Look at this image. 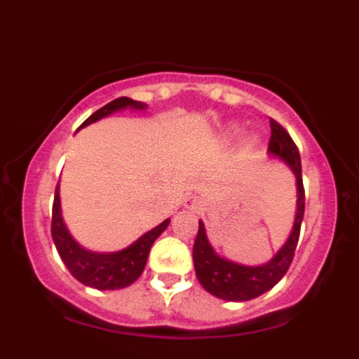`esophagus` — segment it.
I'll return each instance as SVG.
<instances>
[{
  "instance_id": "obj_1",
  "label": "esophagus",
  "mask_w": 359,
  "mask_h": 359,
  "mask_svg": "<svg viewBox=\"0 0 359 359\" xmlns=\"http://www.w3.org/2000/svg\"><path fill=\"white\" fill-rule=\"evenodd\" d=\"M199 207H201V201H199V199H194V201H192V208H196V210H198Z\"/></svg>"
}]
</instances>
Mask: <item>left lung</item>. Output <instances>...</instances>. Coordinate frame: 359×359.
Masks as SVG:
<instances>
[{
    "label": "left lung",
    "mask_w": 359,
    "mask_h": 359,
    "mask_svg": "<svg viewBox=\"0 0 359 359\" xmlns=\"http://www.w3.org/2000/svg\"><path fill=\"white\" fill-rule=\"evenodd\" d=\"M269 128H271V136H269V152L277 154L278 158L286 161L293 169L297 176L298 187V208L297 219H294L293 231H291L287 243L282 246L280 252L264 266H241L233 262L221 259L214 253L212 246L208 244L205 226L199 223L198 236L194 241V268L196 277L201 282V286L212 293L214 297L230 300V302H244L252 300L259 294L266 293L268 290L277 284L293 262L294 250H297L298 237H300V226H302L304 210H306V190L302 183V165H300V154L298 147L294 145L290 133L282 128L277 120L269 118Z\"/></svg>",
    "instance_id": "1"
}]
</instances>
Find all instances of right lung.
I'll return each mask as SVG.
<instances>
[{
	"label": "right lung",
	"mask_w": 359,
	"mask_h": 359,
	"mask_svg": "<svg viewBox=\"0 0 359 359\" xmlns=\"http://www.w3.org/2000/svg\"><path fill=\"white\" fill-rule=\"evenodd\" d=\"M128 106L142 109L144 104L136 102V100L128 97L115 98L113 102L106 104L104 107L95 111L93 115L86 120L81 128L109 115L113 111ZM169 223L170 219H165L163 223L158 224L156 228H152L151 231H147L145 236H142L136 243H133L129 248L122 250V252H86L72 239L65 223H62L61 203H59V185L55 189V198H53L52 207V237L53 243H55V248L59 255H61L62 262L66 264V268L69 269V273L77 278L79 282H82L86 286L95 287V290H122V287L131 286L133 282L140 277L142 271H144L152 243L158 239V236L165 228L169 226Z\"/></svg>",
	"instance_id": "right-lung-1"
}]
</instances>
